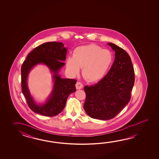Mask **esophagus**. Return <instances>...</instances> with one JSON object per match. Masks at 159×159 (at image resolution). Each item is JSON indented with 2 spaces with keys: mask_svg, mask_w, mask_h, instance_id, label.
<instances>
[{
  "mask_svg": "<svg viewBox=\"0 0 159 159\" xmlns=\"http://www.w3.org/2000/svg\"><path fill=\"white\" fill-rule=\"evenodd\" d=\"M75 87L77 90H80L83 88V84L80 82H77L75 84Z\"/></svg>",
  "mask_w": 159,
  "mask_h": 159,
  "instance_id": "34e87169",
  "label": "esophagus"
}]
</instances>
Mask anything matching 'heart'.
<instances>
[{
    "label": "heart",
    "instance_id": "b5f03b06",
    "mask_svg": "<svg viewBox=\"0 0 159 159\" xmlns=\"http://www.w3.org/2000/svg\"><path fill=\"white\" fill-rule=\"evenodd\" d=\"M114 56L111 52L90 44L76 48L73 56H69L66 68L72 75L78 74L82 68V75L90 82H97L105 77L111 67Z\"/></svg>",
    "mask_w": 159,
    "mask_h": 159
}]
</instances>
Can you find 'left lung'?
Wrapping results in <instances>:
<instances>
[{
	"mask_svg": "<svg viewBox=\"0 0 159 159\" xmlns=\"http://www.w3.org/2000/svg\"><path fill=\"white\" fill-rule=\"evenodd\" d=\"M115 51V60L107 75L97 84L85 86L84 111L92 118L109 120L129 103L135 82L131 58L124 49L107 43Z\"/></svg>",
	"mask_w": 159,
	"mask_h": 159,
	"instance_id": "left-lung-1",
	"label": "left lung"
}]
</instances>
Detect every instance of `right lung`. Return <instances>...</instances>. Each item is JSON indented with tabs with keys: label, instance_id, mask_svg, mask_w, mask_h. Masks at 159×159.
Instances as JSON below:
<instances>
[{
	"label": "right lung",
	"instance_id": "right-lung-1",
	"mask_svg": "<svg viewBox=\"0 0 159 159\" xmlns=\"http://www.w3.org/2000/svg\"><path fill=\"white\" fill-rule=\"evenodd\" d=\"M68 49L60 42H48L35 48L28 54L21 68V90L29 107L35 113L46 116H54L64 108L68 96L76 91L74 79L61 78L58 73L64 66ZM45 64L53 73L54 88L44 104L34 100L27 87V78L30 70L37 64Z\"/></svg>",
	"mask_w": 159,
	"mask_h": 159
}]
</instances>
